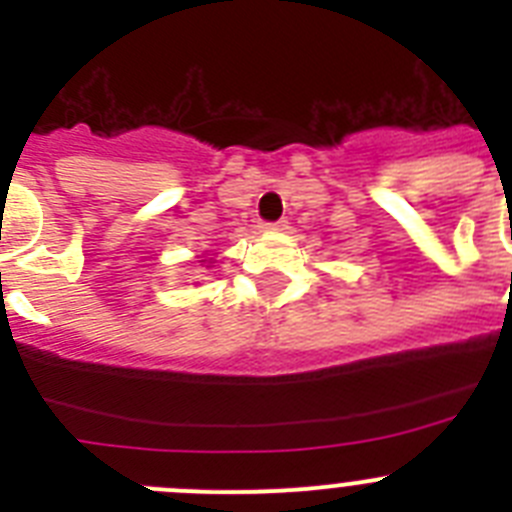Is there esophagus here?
<instances>
[{"label":"esophagus","instance_id":"esophagus-1","mask_svg":"<svg viewBox=\"0 0 512 512\" xmlns=\"http://www.w3.org/2000/svg\"><path fill=\"white\" fill-rule=\"evenodd\" d=\"M261 228H264V230H284V228H287V223H284V220H277V223H264Z\"/></svg>","mask_w":512,"mask_h":512}]
</instances>
